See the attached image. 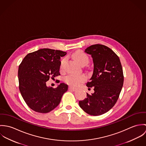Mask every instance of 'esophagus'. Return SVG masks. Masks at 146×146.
<instances>
[{"instance_id": "1", "label": "esophagus", "mask_w": 146, "mask_h": 146, "mask_svg": "<svg viewBox=\"0 0 146 146\" xmlns=\"http://www.w3.org/2000/svg\"><path fill=\"white\" fill-rule=\"evenodd\" d=\"M68 89H69V90H72V91H76L77 89L75 88H74V87H72V86H70L68 87Z\"/></svg>"}]
</instances>
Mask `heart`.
I'll return each mask as SVG.
<instances>
[{
  "mask_svg": "<svg viewBox=\"0 0 146 146\" xmlns=\"http://www.w3.org/2000/svg\"><path fill=\"white\" fill-rule=\"evenodd\" d=\"M72 57L82 65L87 64L89 61V57L86 53H85L82 50H77L75 52H74L72 54ZM66 61V58H63L61 60L60 63L61 70H63L64 69ZM85 79L86 78L83 75L70 74L64 78V81L65 82V83L70 85L76 86L84 82L85 80Z\"/></svg>",
  "mask_w": 146,
  "mask_h": 146,
  "instance_id": "1",
  "label": "heart"
}]
</instances>
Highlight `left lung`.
<instances>
[{
	"label": "left lung",
	"instance_id": "8db88e82",
	"mask_svg": "<svg viewBox=\"0 0 146 146\" xmlns=\"http://www.w3.org/2000/svg\"><path fill=\"white\" fill-rule=\"evenodd\" d=\"M85 52L93 61V75L86 86L93 87L94 93H86L79 104L87 113L99 116L111 110L119 98L124 83L123 68L117 55L106 45H92Z\"/></svg>",
	"mask_w": 146,
	"mask_h": 146
}]
</instances>
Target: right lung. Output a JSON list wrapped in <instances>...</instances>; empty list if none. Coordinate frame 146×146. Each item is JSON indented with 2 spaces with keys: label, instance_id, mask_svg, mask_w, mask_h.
Listing matches in <instances>:
<instances>
[{
  "label": "right lung",
  "instance_id": "obj_1",
  "mask_svg": "<svg viewBox=\"0 0 146 146\" xmlns=\"http://www.w3.org/2000/svg\"><path fill=\"white\" fill-rule=\"evenodd\" d=\"M66 52L48 48L27 54L18 71L19 89L27 105L39 113H48L60 103L68 85L61 83L57 88L47 87L50 78L60 75V59Z\"/></svg>",
  "mask_w": 146,
  "mask_h": 146
}]
</instances>
